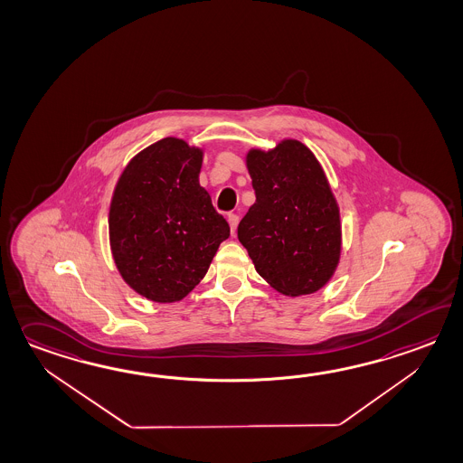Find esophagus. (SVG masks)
<instances>
[{"instance_id":"esophagus-1","label":"esophagus","mask_w":463,"mask_h":463,"mask_svg":"<svg viewBox=\"0 0 463 463\" xmlns=\"http://www.w3.org/2000/svg\"><path fill=\"white\" fill-rule=\"evenodd\" d=\"M227 221H229V226H231V232H232V234H236L237 224H239V216H237V214H229V216H227Z\"/></svg>"}]
</instances>
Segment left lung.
Wrapping results in <instances>:
<instances>
[{
    "instance_id": "obj_1",
    "label": "left lung",
    "mask_w": 463,
    "mask_h": 463,
    "mask_svg": "<svg viewBox=\"0 0 463 463\" xmlns=\"http://www.w3.org/2000/svg\"><path fill=\"white\" fill-rule=\"evenodd\" d=\"M246 165L256 203L237 227L241 244L280 294L317 292L334 276L342 249L339 206L322 165L298 139L250 149Z\"/></svg>"
}]
</instances>
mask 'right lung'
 <instances>
[{"mask_svg": "<svg viewBox=\"0 0 463 463\" xmlns=\"http://www.w3.org/2000/svg\"><path fill=\"white\" fill-rule=\"evenodd\" d=\"M203 156L184 139L165 137L134 156L114 187V264L129 288L153 302L184 298L231 234L199 184Z\"/></svg>", "mask_w": 463, "mask_h": 463, "instance_id": "1", "label": "right lung"}]
</instances>
